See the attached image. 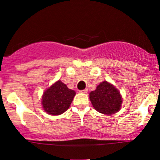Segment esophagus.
<instances>
[{
	"instance_id": "esophagus-1",
	"label": "esophagus",
	"mask_w": 160,
	"mask_h": 160,
	"mask_svg": "<svg viewBox=\"0 0 160 160\" xmlns=\"http://www.w3.org/2000/svg\"><path fill=\"white\" fill-rule=\"evenodd\" d=\"M80 93H87V92H88V90H87V89H84V90H80Z\"/></svg>"
}]
</instances>
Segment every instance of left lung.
<instances>
[{
	"label": "left lung",
	"mask_w": 160,
	"mask_h": 160,
	"mask_svg": "<svg viewBox=\"0 0 160 160\" xmlns=\"http://www.w3.org/2000/svg\"><path fill=\"white\" fill-rule=\"evenodd\" d=\"M90 100L96 110L105 115H112L121 108L122 99L119 90L107 81H103L90 93Z\"/></svg>",
	"instance_id": "obj_1"
}]
</instances>
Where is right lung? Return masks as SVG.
<instances>
[{
  "instance_id": "right-lung-1",
  "label": "right lung",
  "mask_w": 160,
  "mask_h": 160,
  "mask_svg": "<svg viewBox=\"0 0 160 160\" xmlns=\"http://www.w3.org/2000/svg\"><path fill=\"white\" fill-rule=\"evenodd\" d=\"M75 95L74 90L58 80L43 93L41 100L43 109L50 115H60L68 110Z\"/></svg>"
}]
</instances>
